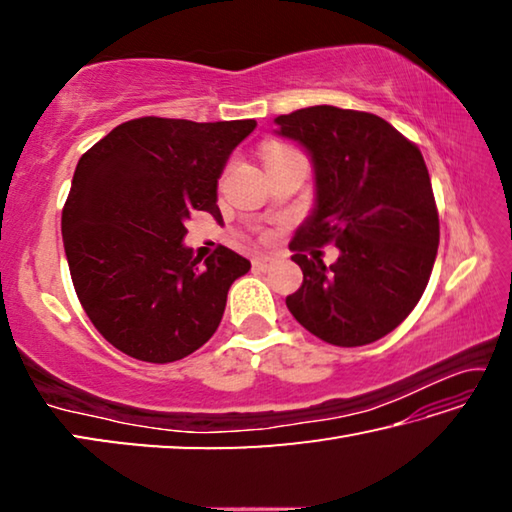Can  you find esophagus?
<instances>
[{
  "mask_svg": "<svg viewBox=\"0 0 512 512\" xmlns=\"http://www.w3.org/2000/svg\"><path fill=\"white\" fill-rule=\"evenodd\" d=\"M275 264V257L273 255H257L253 257V268L257 271H266V268H271Z\"/></svg>",
  "mask_w": 512,
  "mask_h": 512,
  "instance_id": "esophagus-1",
  "label": "esophagus"
}]
</instances>
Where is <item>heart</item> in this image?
Masks as SVG:
<instances>
[{
    "label": "heart",
    "mask_w": 512,
    "mask_h": 512,
    "mask_svg": "<svg viewBox=\"0 0 512 512\" xmlns=\"http://www.w3.org/2000/svg\"><path fill=\"white\" fill-rule=\"evenodd\" d=\"M280 151H287V149H280V146H268V149L264 151V160L273 158V155H275V153H280Z\"/></svg>",
    "instance_id": "1"
}]
</instances>
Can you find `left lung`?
Masks as SVG:
<instances>
[{
	"instance_id": "1",
	"label": "left lung",
	"mask_w": 512,
	"mask_h": 512,
	"mask_svg": "<svg viewBox=\"0 0 512 512\" xmlns=\"http://www.w3.org/2000/svg\"><path fill=\"white\" fill-rule=\"evenodd\" d=\"M275 135L314 164V210L291 241L302 287L287 296L298 323L325 343L381 339L418 305L438 253L440 225L427 164L377 115L311 106L275 117ZM332 240L340 259L325 267Z\"/></svg>"
}]
</instances>
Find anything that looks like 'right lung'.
Segmentation results:
<instances>
[{"label": "right lung", "mask_w": 512, "mask_h": 512, "mask_svg": "<svg viewBox=\"0 0 512 512\" xmlns=\"http://www.w3.org/2000/svg\"><path fill=\"white\" fill-rule=\"evenodd\" d=\"M255 119L119 124L76 164L63 207L72 282L99 334L128 357L171 363L219 327L246 257L219 246L198 268L183 244L196 210L219 216L216 185Z\"/></svg>", "instance_id": "right-lung-1"}]
</instances>
